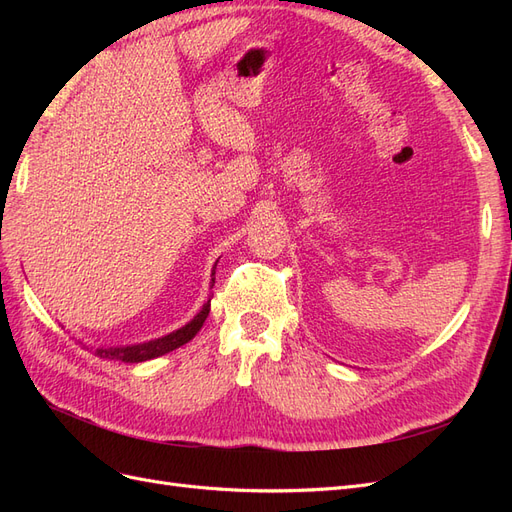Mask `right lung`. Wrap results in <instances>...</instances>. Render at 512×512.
<instances>
[{
  "label": "right lung",
  "instance_id": "right-lung-1",
  "mask_svg": "<svg viewBox=\"0 0 512 512\" xmlns=\"http://www.w3.org/2000/svg\"><path fill=\"white\" fill-rule=\"evenodd\" d=\"M218 265V262H215ZM215 269V267H213ZM215 284V271L211 273V288ZM209 309H211V297L207 299V303L200 307V312L188 322L183 324L181 329L162 335L158 339H149V342L143 344H130V346H111V348H96V354L102 356V359H111V361H123V363H143V361H151L156 359V356H162L166 352H173L175 348L188 344L190 339L203 329V324L209 316Z\"/></svg>",
  "mask_w": 512,
  "mask_h": 512
}]
</instances>
